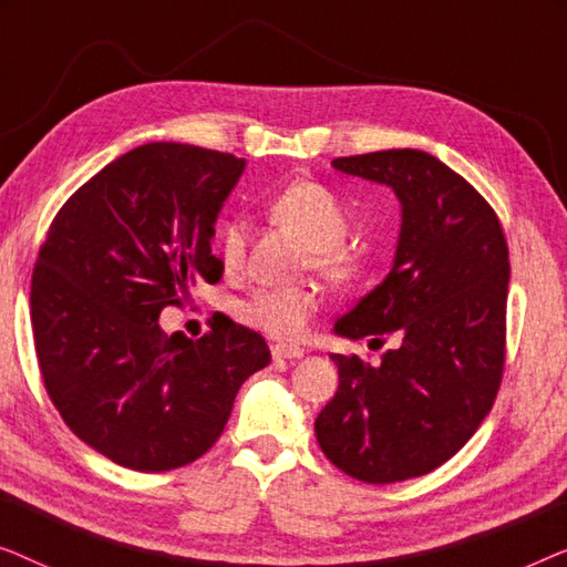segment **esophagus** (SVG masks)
Segmentation results:
<instances>
[{
    "instance_id": "esophagus-1",
    "label": "esophagus",
    "mask_w": 567,
    "mask_h": 567,
    "mask_svg": "<svg viewBox=\"0 0 567 567\" xmlns=\"http://www.w3.org/2000/svg\"><path fill=\"white\" fill-rule=\"evenodd\" d=\"M270 353H274L276 361L305 359V348H299V346H274L270 348Z\"/></svg>"
}]
</instances>
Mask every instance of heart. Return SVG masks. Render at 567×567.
Wrapping results in <instances>:
<instances>
[{
  "mask_svg": "<svg viewBox=\"0 0 567 567\" xmlns=\"http://www.w3.org/2000/svg\"><path fill=\"white\" fill-rule=\"evenodd\" d=\"M270 214L307 243V266L328 281H348L359 270V255L348 247V214L340 200L320 183L299 181L270 198ZM247 229L243 219H229L219 231V252L227 270L245 260ZM317 309V293L309 286L258 289L239 301L237 317L247 328L276 340H299Z\"/></svg>",
  "mask_w": 567,
  "mask_h": 567,
  "instance_id": "b5f03b06",
  "label": "heart"
}]
</instances>
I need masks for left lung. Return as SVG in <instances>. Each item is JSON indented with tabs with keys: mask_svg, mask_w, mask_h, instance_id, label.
Segmentation results:
<instances>
[{
	"mask_svg": "<svg viewBox=\"0 0 567 567\" xmlns=\"http://www.w3.org/2000/svg\"><path fill=\"white\" fill-rule=\"evenodd\" d=\"M400 200L390 274L336 322L348 340L398 338L379 367L330 353L338 392L315 421L324 456L371 485L436 470L491 413L506 355L508 245L491 204L421 150L332 159Z\"/></svg>",
	"mask_w": 567,
	"mask_h": 567,
	"instance_id": "1",
	"label": "left lung"
}]
</instances>
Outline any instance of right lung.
I'll list each match as a JSON object with an SVG mask.
<instances>
[{"instance_id":"right-lung-1","label":"right lung","mask_w":567,"mask_h":567,"mask_svg":"<svg viewBox=\"0 0 567 567\" xmlns=\"http://www.w3.org/2000/svg\"><path fill=\"white\" fill-rule=\"evenodd\" d=\"M245 173L235 154L136 146L90 177L38 252L35 353L64 423L107 460L167 472L206 454L239 386L270 363L262 336L219 317L208 336H165L159 312L216 284L214 224Z\"/></svg>"}]
</instances>
